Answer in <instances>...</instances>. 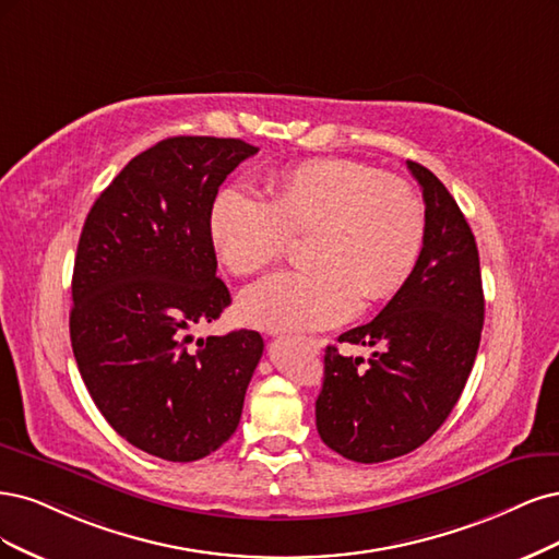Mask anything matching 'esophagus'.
Wrapping results in <instances>:
<instances>
[{
    "label": "esophagus",
    "instance_id": "1",
    "mask_svg": "<svg viewBox=\"0 0 559 559\" xmlns=\"http://www.w3.org/2000/svg\"><path fill=\"white\" fill-rule=\"evenodd\" d=\"M301 341H304V344L309 346L311 350H318V348H320V341H318V338H301Z\"/></svg>",
    "mask_w": 559,
    "mask_h": 559
}]
</instances>
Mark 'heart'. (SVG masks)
Listing matches in <instances>:
<instances>
[{
  "instance_id": "1",
  "label": "heart",
  "mask_w": 559,
  "mask_h": 559,
  "mask_svg": "<svg viewBox=\"0 0 559 559\" xmlns=\"http://www.w3.org/2000/svg\"><path fill=\"white\" fill-rule=\"evenodd\" d=\"M266 200L241 188L213 197L209 234L231 274L276 262L293 234H309L311 266L276 272L239 299L246 325L272 332L325 330L359 306L397 295L425 243V206L406 181L365 162L306 159L269 178Z\"/></svg>"
}]
</instances>
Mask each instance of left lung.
Returning a JSON list of instances; mask_svg holds the SVG:
<instances>
[{
	"mask_svg": "<svg viewBox=\"0 0 559 559\" xmlns=\"http://www.w3.org/2000/svg\"><path fill=\"white\" fill-rule=\"evenodd\" d=\"M406 167L423 188V253L381 313L338 336L373 348L369 359L328 346L316 402L320 439L362 464L406 455L443 425L472 373L485 316L469 223L435 174Z\"/></svg>",
	"mask_w": 559,
	"mask_h": 559,
	"instance_id": "8db88e82",
	"label": "left lung"
}]
</instances>
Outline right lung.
I'll return each instance as SVG.
<instances>
[{"label": "right lung", "instance_id": "obj_1", "mask_svg": "<svg viewBox=\"0 0 559 559\" xmlns=\"http://www.w3.org/2000/svg\"><path fill=\"white\" fill-rule=\"evenodd\" d=\"M255 153L241 139L159 141L97 197L81 231L69 316L81 378L106 423L162 460H202L237 431L264 350L253 330L188 346L231 301L209 211Z\"/></svg>", "mask_w": 559, "mask_h": 559}]
</instances>
